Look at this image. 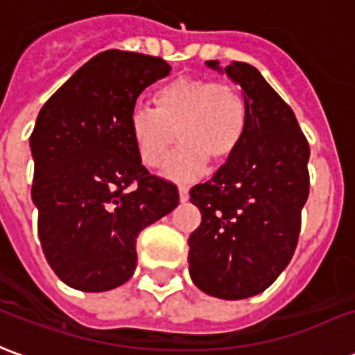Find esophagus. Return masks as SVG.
I'll return each mask as SVG.
<instances>
[{"label":"esophagus","mask_w":355,"mask_h":355,"mask_svg":"<svg viewBox=\"0 0 355 355\" xmlns=\"http://www.w3.org/2000/svg\"><path fill=\"white\" fill-rule=\"evenodd\" d=\"M187 198H189V187L187 185H180V200L185 202Z\"/></svg>","instance_id":"1"}]
</instances>
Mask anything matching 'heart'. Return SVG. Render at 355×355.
<instances>
[{"label": "heart", "instance_id": "obj_1", "mask_svg": "<svg viewBox=\"0 0 355 355\" xmlns=\"http://www.w3.org/2000/svg\"><path fill=\"white\" fill-rule=\"evenodd\" d=\"M155 109L135 105L130 133L141 162L160 168L175 143L182 147L166 166L173 178L195 175L210 162L222 166L235 157L248 128V101L241 87L210 78L180 76L158 87Z\"/></svg>", "mask_w": 355, "mask_h": 355}]
</instances>
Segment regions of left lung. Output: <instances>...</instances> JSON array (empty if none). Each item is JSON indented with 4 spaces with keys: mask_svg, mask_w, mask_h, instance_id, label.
Here are the masks:
<instances>
[{
    "mask_svg": "<svg viewBox=\"0 0 355 355\" xmlns=\"http://www.w3.org/2000/svg\"><path fill=\"white\" fill-rule=\"evenodd\" d=\"M206 64L222 70L218 61ZM225 74L245 92L248 128L235 157L191 189L202 220L189 237V273L202 293L243 300L263 293L296 250L310 147L293 109L258 70L233 61Z\"/></svg>",
    "mask_w": 355,
    "mask_h": 355,
    "instance_id": "1",
    "label": "left lung"
}]
</instances>
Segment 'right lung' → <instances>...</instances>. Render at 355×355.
I'll use <instances>...</instances> for the list:
<instances>
[{"mask_svg":"<svg viewBox=\"0 0 355 355\" xmlns=\"http://www.w3.org/2000/svg\"><path fill=\"white\" fill-rule=\"evenodd\" d=\"M170 70L160 57L103 51L37 114L30 135L37 235L51 270L72 288L124 285L137 266V235L180 202L178 187L141 164L130 133L139 93Z\"/></svg>","mask_w":355,"mask_h":355,"instance_id":"right-lung-1","label":"right lung"}]
</instances>
